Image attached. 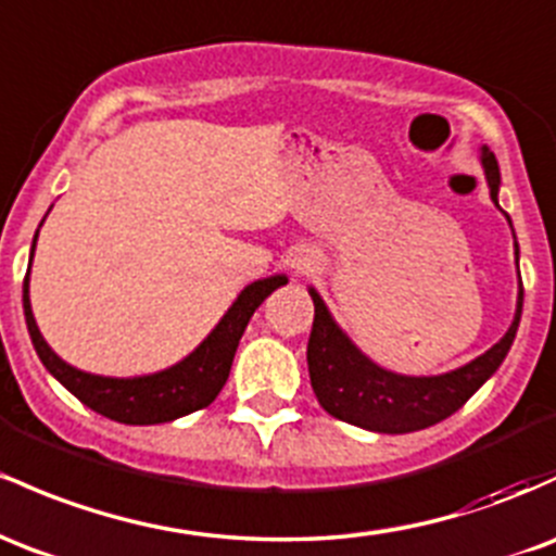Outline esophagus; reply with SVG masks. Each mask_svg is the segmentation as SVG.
Here are the masks:
<instances>
[{
    "instance_id": "1",
    "label": "esophagus",
    "mask_w": 556,
    "mask_h": 556,
    "mask_svg": "<svg viewBox=\"0 0 556 556\" xmlns=\"http://www.w3.org/2000/svg\"><path fill=\"white\" fill-rule=\"evenodd\" d=\"M321 266H325V258L314 248H298L290 255V268L295 277H308V274L321 271Z\"/></svg>"
}]
</instances>
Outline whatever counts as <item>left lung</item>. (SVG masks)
Segmentation results:
<instances>
[{"mask_svg":"<svg viewBox=\"0 0 556 556\" xmlns=\"http://www.w3.org/2000/svg\"><path fill=\"white\" fill-rule=\"evenodd\" d=\"M480 163H483L491 200L496 203V208H502L498 205L502 170H498L496 155L485 144L480 148ZM515 255H520L517 240ZM517 274H520V266H517ZM308 295L314 301V327H311L306 358L316 399L334 419H343L348 425L364 427L371 432H386V435L425 430V427L459 412L478 393V388L491 380L493 371L502 367L506 353L515 343L522 316L520 279L515 319L504 338L488 348L483 356L472 358L465 367L443 371V375H399V371H390L371 362L367 353L348 338L345 329L329 314L319 292L308 288Z\"/></svg>","mask_w":556,"mask_h":556,"instance_id":"1","label":"left lung"}]
</instances>
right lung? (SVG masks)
I'll return each mask as SVG.
<instances>
[{"mask_svg": "<svg viewBox=\"0 0 556 556\" xmlns=\"http://www.w3.org/2000/svg\"><path fill=\"white\" fill-rule=\"evenodd\" d=\"M45 218H41V224H45ZM39 229H36L34 235V245H30V261H34ZM28 277L30 266L26 271V279H23V314H26L28 334L30 343L36 348V356L41 358V364H45L54 380H58L65 390H71L84 406H89L91 412L124 425L174 422V419L187 417V414L208 406L211 401L222 393L224 382H227L237 345H240V338L242 332H245L250 316L255 314V308H258L274 290L288 285V277H285V274H274V277L250 282L248 288L235 298V303L227 308V314L218 319V325L211 329L208 338L194 348L189 356L176 362L174 367L139 377H102L71 367L68 362H63V358L47 345L39 327H36L34 311H30Z\"/></svg>", "mask_w": 556, "mask_h": 556, "instance_id": "obj_1", "label": "right lung"}]
</instances>
